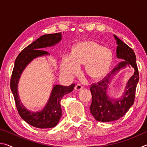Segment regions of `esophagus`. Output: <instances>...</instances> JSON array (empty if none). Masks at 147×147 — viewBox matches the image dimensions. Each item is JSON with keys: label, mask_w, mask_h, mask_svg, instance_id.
Here are the masks:
<instances>
[{"label": "esophagus", "mask_w": 147, "mask_h": 147, "mask_svg": "<svg viewBox=\"0 0 147 147\" xmlns=\"http://www.w3.org/2000/svg\"><path fill=\"white\" fill-rule=\"evenodd\" d=\"M83 88V86L81 85V84H76V85L75 86V87H74V89H75V90H76V91H80V90H81Z\"/></svg>", "instance_id": "34e87169"}]
</instances>
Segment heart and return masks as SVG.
<instances>
[{"instance_id": "obj_1", "label": "heart", "mask_w": 147, "mask_h": 147, "mask_svg": "<svg viewBox=\"0 0 147 147\" xmlns=\"http://www.w3.org/2000/svg\"><path fill=\"white\" fill-rule=\"evenodd\" d=\"M112 60L110 49L94 41H86L74 47L71 56H66L61 64V73L67 76L74 75L78 66L85 64V71L89 78L100 79L108 73Z\"/></svg>"}]
</instances>
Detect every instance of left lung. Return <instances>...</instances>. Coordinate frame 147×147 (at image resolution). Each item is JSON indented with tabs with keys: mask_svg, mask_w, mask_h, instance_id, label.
Wrapping results in <instances>:
<instances>
[{
	"mask_svg": "<svg viewBox=\"0 0 147 147\" xmlns=\"http://www.w3.org/2000/svg\"><path fill=\"white\" fill-rule=\"evenodd\" d=\"M114 38L118 45L116 51L117 57L121 61L111 73L108 74V77L105 76L101 81L93 84L90 87L92 94V102L89 108L90 112L96 121L100 122L118 120L127 112L134 102L136 89L139 78L136 57L134 51L115 35H114ZM126 65H131L135 71L127 84L123 96L117 99L109 98L107 94V89L111 78Z\"/></svg>",
	"mask_w": 147,
	"mask_h": 147,
	"instance_id": "left-lung-1",
	"label": "left lung"
}]
</instances>
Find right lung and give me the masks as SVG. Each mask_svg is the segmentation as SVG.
<instances>
[{"instance_id":"right-lung-1","label":"right lung","mask_w":147,"mask_h":147,"mask_svg":"<svg viewBox=\"0 0 147 147\" xmlns=\"http://www.w3.org/2000/svg\"><path fill=\"white\" fill-rule=\"evenodd\" d=\"M61 39V33L43 35L24 48L15 61L10 80V88L13 94L17 109L23 120L31 126L38 128H51L57 125L61 117L60 101L65 94L73 91L75 84L69 86L54 85L49 101L43 109L33 112L25 108L21 103L18 94V82L24 69L34 58L48 55L47 51L42 50L47 47L55 45Z\"/></svg>"}]
</instances>
